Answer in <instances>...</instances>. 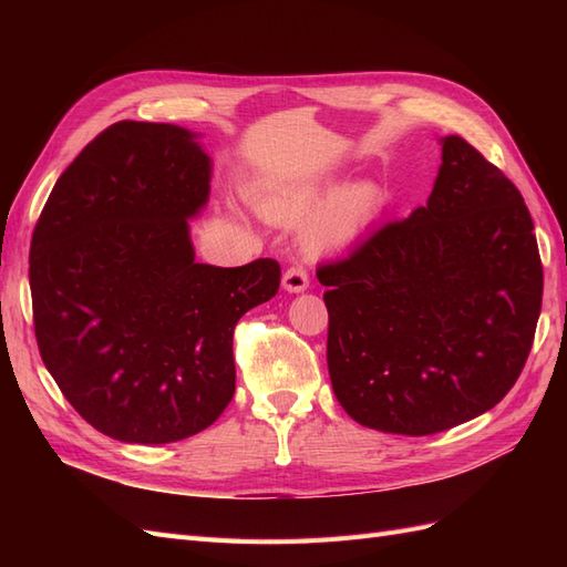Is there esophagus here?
Listing matches in <instances>:
<instances>
[{"label":"esophagus","instance_id":"esophagus-1","mask_svg":"<svg viewBox=\"0 0 567 567\" xmlns=\"http://www.w3.org/2000/svg\"><path fill=\"white\" fill-rule=\"evenodd\" d=\"M281 286L284 290H288V293H302V290H307V286H310V274H307V269L302 267H290L284 271Z\"/></svg>","mask_w":567,"mask_h":567}]
</instances>
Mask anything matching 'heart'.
<instances>
[{
  "label": "heart",
  "mask_w": 567,
  "mask_h": 567,
  "mask_svg": "<svg viewBox=\"0 0 567 567\" xmlns=\"http://www.w3.org/2000/svg\"><path fill=\"white\" fill-rule=\"evenodd\" d=\"M383 205L381 186L359 182L342 188L336 182H290L269 186L255 196V208L279 225H296L310 217L302 229L307 255H321L348 246L375 217Z\"/></svg>",
  "instance_id": "b5f03b06"
}]
</instances>
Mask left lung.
<instances>
[{"instance_id": "left-lung-1", "label": "left lung", "mask_w": 567, "mask_h": 567, "mask_svg": "<svg viewBox=\"0 0 567 567\" xmlns=\"http://www.w3.org/2000/svg\"><path fill=\"white\" fill-rule=\"evenodd\" d=\"M425 205L317 277L340 406L367 427L433 435L485 414L518 381L544 271L527 205L466 140H440Z\"/></svg>"}]
</instances>
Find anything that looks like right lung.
<instances>
[{
	"label": "right lung",
	"instance_id": "obj_1",
	"mask_svg": "<svg viewBox=\"0 0 567 567\" xmlns=\"http://www.w3.org/2000/svg\"><path fill=\"white\" fill-rule=\"evenodd\" d=\"M210 196L196 134L123 120L51 188L30 244L38 348L78 414L120 442L192 437L234 398V326L281 267L196 262L188 219Z\"/></svg>",
	"mask_w": 567,
	"mask_h": 567
}]
</instances>
